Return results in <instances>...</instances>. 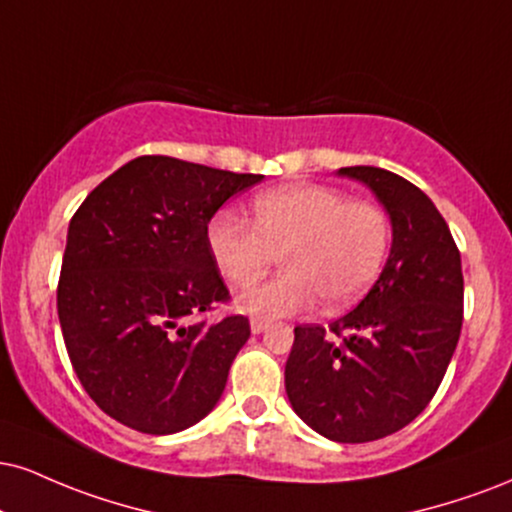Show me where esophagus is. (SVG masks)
I'll return each instance as SVG.
<instances>
[{
	"label": "esophagus",
	"mask_w": 512,
	"mask_h": 512,
	"mask_svg": "<svg viewBox=\"0 0 512 512\" xmlns=\"http://www.w3.org/2000/svg\"><path fill=\"white\" fill-rule=\"evenodd\" d=\"M269 319H264V317H252L250 319V331L252 334H262V331H267L269 329Z\"/></svg>",
	"instance_id": "obj_1"
}]
</instances>
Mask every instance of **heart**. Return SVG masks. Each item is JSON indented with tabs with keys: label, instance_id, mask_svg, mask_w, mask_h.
I'll return each instance as SVG.
<instances>
[{
	"label": "heart",
	"instance_id": "heart-1",
	"mask_svg": "<svg viewBox=\"0 0 512 512\" xmlns=\"http://www.w3.org/2000/svg\"><path fill=\"white\" fill-rule=\"evenodd\" d=\"M252 223L221 209L207 224V248L221 276L238 288L255 283L281 255L283 274L238 298V310L255 317L298 315L317 298L324 310H343L372 286L389 255L384 209L319 183L257 195Z\"/></svg>",
	"mask_w": 512,
	"mask_h": 512
}]
</instances>
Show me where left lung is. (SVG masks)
I'll return each mask as SVG.
<instances>
[{"instance_id": "1", "label": "left lung", "mask_w": 512, "mask_h": 512, "mask_svg": "<svg viewBox=\"0 0 512 512\" xmlns=\"http://www.w3.org/2000/svg\"><path fill=\"white\" fill-rule=\"evenodd\" d=\"M338 176L372 190L391 219V252L355 310L295 326L286 393L295 415L338 443L384 439L415 420L439 389L463 326V267L434 202L379 166Z\"/></svg>"}]
</instances>
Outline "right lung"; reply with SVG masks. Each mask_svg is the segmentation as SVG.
Wrapping results in <instances>:
<instances>
[{"mask_svg": "<svg viewBox=\"0 0 512 512\" xmlns=\"http://www.w3.org/2000/svg\"><path fill=\"white\" fill-rule=\"evenodd\" d=\"M264 176L145 155L73 214L57 310L80 384L143 434H176L219 403L250 338L243 315L190 322L229 300L207 248L217 209Z\"/></svg>", "mask_w": 512, "mask_h": 512, "instance_id": "obj_1", "label": "right lung"}]
</instances>
